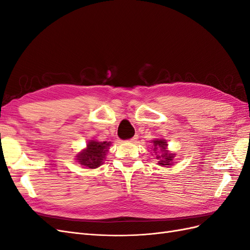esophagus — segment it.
Returning a JSON list of instances; mask_svg holds the SVG:
<instances>
[{
    "label": "esophagus",
    "instance_id": "obj_1",
    "mask_svg": "<svg viewBox=\"0 0 250 250\" xmlns=\"http://www.w3.org/2000/svg\"><path fill=\"white\" fill-rule=\"evenodd\" d=\"M138 139H139V138H138V135H134V137H133L132 139H130V140H129V142H130V143H134V142L137 141Z\"/></svg>",
    "mask_w": 250,
    "mask_h": 250
}]
</instances>
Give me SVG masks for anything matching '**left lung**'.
<instances>
[{
    "instance_id": "left-lung-1",
    "label": "left lung",
    "mask_w": 250,
    "mask_h": 250,
    "mask_svg": "<svg viewBox=\"0 0 250 250\" xmlns=\"http://www.w3.org/2000/svg\"><path fill=\"white\" fill-rule=\"evenodd\" d=\"M151 149H152L155 158L158 161L157 165L161 167L169 168L174 165V158H175V153L172 152L168 149V142L164 139H154L150 142Z\"/></svg>"
}]
</instances>
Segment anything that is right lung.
I'll use <instances>...</instances> for the list:
<instances>
[{
    "instance_id": "obj_1",
    "label": "right lung",
    "mask_w": 250,
    "mask_h": 250,
    "mask_svg": "<svg viewBox=\"0 0 250 250\" xmlns=\"http://www.w3.org/2000/svg\"><path fill=\"white\" fill-rule=\"evenodd\" d=\"M110 146L111 142L89 140L86 144V147L79 151L75 158L79 165L86 169H96L104 164Z\"/></svg>"
}]
</instances>
